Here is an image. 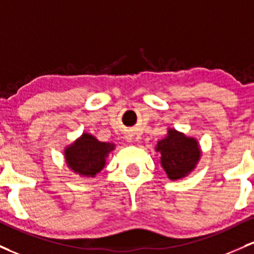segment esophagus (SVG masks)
<instances>
[{
  "instance_id": "esophagus-1",
  "label": "esophagus",
  "mask_w": 254,
  "mask_h": 254,
  "mask_svg": "<svg viewBox=\"0 0 254 254\" xmlns=\"http://www.w3.org/2000/svg\"><path fill=\"white\" fill-rule=\"evenodd\" d=\"M127 140H128V141H132V138H130V136L128 135V136H127Z\"/></svg>"
}]
</instances>
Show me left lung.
<instances>
[{"instance_id": "left-lung-1", "label": "left lung", "mask_w": 254, "mask_h": 254, "mask_svg": "<svg viewBox=\"0 0 254 254\" xmlns=\"http://www.w3.org/2000/svg\"><path fill=\"white\" fill-rule=\"evenodd\" d=\"M156 150L161 152V164L170 180L189 175L200 157L198 141L175 129H169L168 135L158 141Z\"/></svg>"}]
</instances>
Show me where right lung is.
<instances>
[{"instance_id": "add662e5", "label": "right lung", "mask_w": 254, "mask_h": 254, "mask_svg": "<svg viewBox=\"0 0 254 254\" xmlns=\"http://www.w3.org/2000/svg\"><path fill=\"white\" fill-rule=\"evenodd\" d=\"M112 150L113 144L98 141L93 135L84 133L64 150V156L68 167L74 173L93 178L104 168L105 158Z\"/></svg>"}]
</instances>
